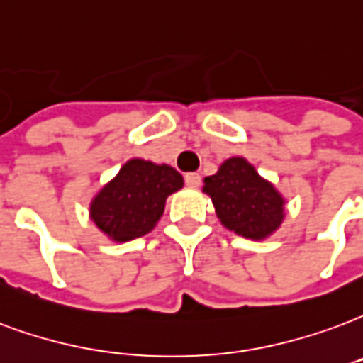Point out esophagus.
<instances>
[{
    "instance_id": "34e87169",
    "label": "esophagus",
    "mask_w": 363,
    "mask_h": 363,
    "mask_svg": "<svg viewBox=\"0 0 363 363\" xmlns=\"http://www.w3.org/2000/svg\"><path fill=\"white\" fill-rule=\"evenodd\" d=\"M184 182H186V186H190V189H198L202 179H200V174L198 173H186L184 174Z\"/></svg>"
}]
</instances>
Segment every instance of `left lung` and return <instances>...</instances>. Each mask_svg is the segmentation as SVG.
Segmentation results:
<instances>
[{
    "mask_svg": "<svg viewBox=\"0 0 363 363\" xmlns=\"http://www.w3.org/2000/svg\"><path fill=\"white\" fill-rule=\"evenodd\" d=\"M203 192L227 229L246 238H265L284 217V200L242 157H230L206 179Z\"/></svg>",
    "mask_w": 363,
    "mask_h": 363,
    "instance_id": "obj_1",
    "label": "left lung"
}]
</instances>
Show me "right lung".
<instances>
[{
  "label": "right lung",
  "mask_w": 363,
  "mask_h": 363,
  "mask_svg": "<svg viewBox=\"0 0 363 363\" xmlns=\"http://www.w3.org/2000/svg\"><path fill=\"white\" fill-rule=\"evenodd\" d=\"M182 189V177L169 165L130 160L106 184L90 206L92 221L109 238L127 242L154 229L165 200Z\"/></svg>",
  "instance_id": "add662e5"
}]
</instances>
